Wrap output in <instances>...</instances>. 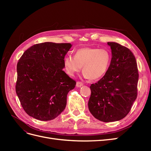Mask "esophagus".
<instances>
[{
    "label": "esophagus",
    "instance_id": "obj_1",
    "mask_svg": "<svg viewBox=\"0 0 151 151\" xmlns=\"http://www.w3.org/2000/svg\"><path fill=\"white\" fill-rule=\"evenodd\" d=\"M83 86V83L81 81H77L76 83V86L78 87V88H80V87Z\"/></svg>",
    "mask_w": 151,
    "mask_h": 151
}]
</instances>
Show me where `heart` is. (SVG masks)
<instances>
[{
	"label": "heart",
	"instance_id": "b5f03b06",
	"mask_svg": "<svg viewBox=\"0 0 151 151\" xmlns=\"http://www.w3.org/2000/svg\"><path fill=\"white\" fill-rule=\"evenodd\" d=\"M111 62V53L106 48L83 47L77 49L75 55L64 58V67L68 74L74 76L83 67L87 79L99 80L106 74Z\"/></svg>",
	"mask_w": 151,
	"mask_h": 151
}]
</instances>
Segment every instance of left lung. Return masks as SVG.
Instances as JSON below:
<instances>
[{"label":"left lung","mask_w":151,"mask_h":151,"mask_svg":"<svg viewBox=\"0 0 151 151\" xmlns=\"http://www.w3.org/2000/svg\"><path fill=\"white\" fill-rule=\"evenodd\" d=\"M112 58L106 74L90 86L88 108L96 119L115 122L125 117L137 96L139 70L130 49L115 42H108Z\"/></svg>","instance_id":"obj_1"}]
</instances>
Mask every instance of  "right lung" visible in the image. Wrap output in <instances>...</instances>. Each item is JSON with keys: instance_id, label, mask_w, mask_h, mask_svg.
Wrapping results in <instances>:
<instances>
[{"instance_id": "obj_1", "label": "right lung", "mask_w": 151, "mask_h": 151, "mask_svg": "<svg viewBox=\"0 0 151 151\" xmlns=\"http://www.w3.org/2000/svg\"><path fill=\"white\" fill-rule=\"evenodd\" d=\"M70 43L45 42L26 50L17 64L16 92L30 116L53 120L64 110L67 96L76 82L63 70Z\"/></svg>"}]
</instances>
